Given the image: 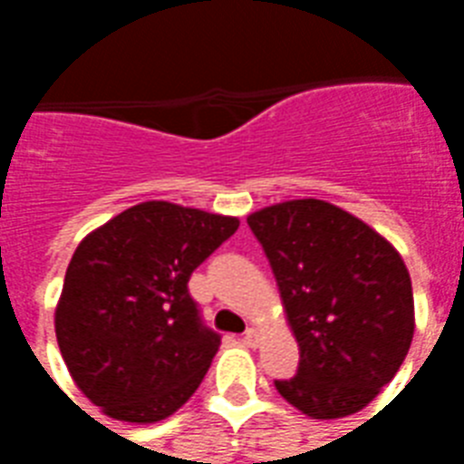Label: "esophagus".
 <instances>
[{
  "instance_id": "obj_1",
  "label": "esophagus",
  "mask_w": 464,
  "mask_h": 464,
  "mask_svg": "<svg viewBox=\"0 0 464 464\" xmlns=\"http://www.w3.org/2000/svg\"><path fill=\"white\" fill-rule=\"evenodd\" d=\"M243 345H248V348H256L258 343H261V335H258V331H253V328H248V331L243 333Z\"/></svg>"
}]
</instances>
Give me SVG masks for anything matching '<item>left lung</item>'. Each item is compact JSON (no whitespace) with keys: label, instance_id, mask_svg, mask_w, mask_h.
Wrapping results in <instances>:
<instances>
[{"label":"left lung","instance_id":"1","mask_svg":"<svg viewBox=\"0 0 464 464\" xmlns=\"http://www.w3.org/2000/svg\"><path fill=\"white\" fill-rule=\"evenodd\" d=\"M301 348L298 372L276 380L313 420L368 405L395 378L415 333L412 283L400 253L368 223L318 198L248 216Z\"/></svg>","mask_w":464,"mask_h":464}]
</instances>
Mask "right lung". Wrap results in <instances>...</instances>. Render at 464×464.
Masks as SVG:
<instances>
[{"label": "right lung", "mask_w": 464, "mask_h": 464, "mask_svg": "<svg viewBox=\"0 0 464 464\" xmlns=\"http://www.w3.org/2000/svg\"><path fill=\"white\" fill-rule=\"evenodd\" d=\"M238 218L169 201L131 206L79 243L54 313L72 378L109 418L159 422L201 385L221 335L188 293L191 273Z\"/></svg>", "instance_id": "right-lung-1"}]
</instances>
